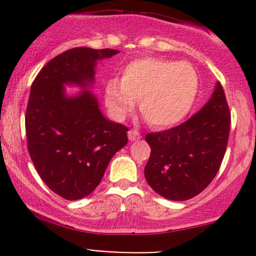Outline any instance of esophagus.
Here are the masks:
<instances>
[{
  "instance_id": "obj_1",
  "label": "esophagus",
  "mask_w": 256,
  "mask_h": 256,
  "mask_svg": "<svg viewBox=\"0 0 256 256\" xmlns=\"http://www.w3.org/2000/svg\"><path fill=\"white\" fill-rule=\"evenodd\" d=\"M128 140L130 141H136L138 140V138H141V134L138 132V130H135V128H132V130L128 131Z\"/></svg>"
}]
</instances>
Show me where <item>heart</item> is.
Masks as SVG:
<instances>
[{
	"label": "heart",
	"mask_w": 256,
	"mask_h": 256,
	"mask_svg": "<svg viewBox=\"0 0 256 256\" xmlns=\"http://www.w3.org/2000/svg\"><path fill=\"white\" fill-rule=\"evenodd\" d=\"M198 74L192 64L144 56L128 63L121 82L105 85V100L118 118H124L140 100V112L152 126L180 122L192 109L198 92Z\"/></svg>",
	"instance_id": "obj_1"
}]
</instances>
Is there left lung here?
<instances>
[{"label":"left lung","mask_w":256,"mask_h":256,"mask_svg":"<svg viewBox=\"0 0 256 256\" xmlns=\"http://www.w3.org/2000/svg\"><path fill=\"white\" fill-rule=\"evenodd\" d=\"M230 131V110L220 82L209 102L176 128L146 135L151 147L144 178L171 200H187L208 187L220 168Z\"/></svg>","instance_id":"1"}]
</instances>
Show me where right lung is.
I'll return each instance as SVG.
<instances>
[{
  "label": "right lung",
  "instance_id": "right-lung-1",
  "mask_svg": "<svg viewBox=\"0 0 256 256\" xmlns=\"http://www.w3.org/2000/svg\"><path fill=\"white\" fill-rule=\"evenodd\" d=\"M116 49L78 47L48 62L30 86L26 135L30 160L50 190L68 200L96 188L114 154L128 144V128L102 116L88 90L66 98L63 84L85 89L94 82L96 60Z\"/></svg>",
  "mask_w": 256,
  "mask_h": 256
}]
</instances>
